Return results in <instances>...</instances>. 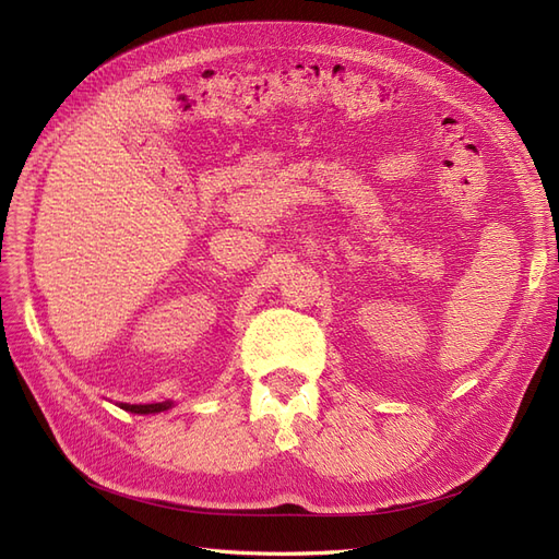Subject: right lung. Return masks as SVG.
<instances>
[{
  "label": "right lung",
  "instance_id": "1",
  "mask_svg": "<svg viewBox=\"0 0 559 559\" xmlns=\"http://www.w3.org/2000/svg\"><path fill=\"white\" fill-rule=\"evenodd\" d=\"M170 401H163V403H146V405H128V403H121V408L130 411V413H140V415H148V413H160V411H167L170 408Z\"/></svg>",
  "mask_w": 559,
  "mask_h": 559
}]
</instances>
